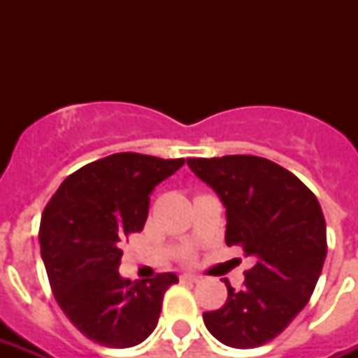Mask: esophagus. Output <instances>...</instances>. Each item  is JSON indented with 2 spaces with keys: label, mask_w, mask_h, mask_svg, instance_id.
Listing matches in <instances>:
<instances>
[{
  "label": "esophagus",
  "mask_w": 358,
  "mask_h": 358,
  "mask_svg": "<svg viewBox=\"0 0 358 358\" xmlns=\"http://www.w3.org/2000/svg\"><path fill=\"white\" fill-rule=\"evenodd\" d=\"M180 280H182V282H199V280H201V277L191 275V273H184V275H180Z\"/></svg>",
  "instance_id": "obj_1"
}]
</instances>
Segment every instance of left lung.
I'll return each instance as SVG.
<instances>
[{
	"instance_id": "left-lung-1",
	"label": "left lung",
	"mask_w": 358,
	"mask_h": 358,
	"mask_svg": "<svg viewBox=\"0 0 358 358\" xmlns=\"http://www.w3.org/2000/svg\"><path fill=\"white\" fill-rule=\"evenodd\" d=\"M187 165L227 208V245L255 266L204 325L224 345L250 350L282 333L310 299L327 256V229L316 195L266 157H189Z\"/></svg>"
}]
</instances>
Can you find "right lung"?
Segmentation results:
<instances>
[{"mask_svg": "<svg viewBox=\"0 0 358 358\" xmlns=\"http://www.w3.org/2000/svg\"><path fill=\"white\" fill-rule=\"evenodd\" d=\"M184 159L120 152L78 169L44 208L41 255L57 305L72 325L106 348H131L156 329L174 273L146 280L119 275L122 247L145 227L150 193Z\"/></svg>", "mask_w": 358, "mask_h": 358, "instance_id": "1", "label": "right lung"}]
</instances>
